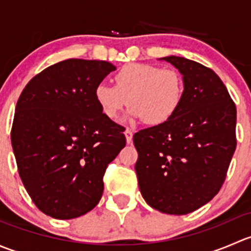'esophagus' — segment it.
<instances>
[{"label":"esophagus","instance_id":"1","mask_svg":"<svg viewBox=\"0 0 251 251\" xmlns=\"http://www.w3.org/2000/svg\"><path fill=\"white\" fill-rule=\"evenodd\" d=\"M125 137L127 143H131V142H132V131H131L130 128H126L125 130Z\"/></svg>","mask_w":251,"mask_h":251}]
</instances>
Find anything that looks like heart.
Returning a JSON list of instances; mask_svg holds the SVG:
<instances>
[{
  "label": "heart",
  "instance_id": "1",
  "mask_svg": "<svg viewBox=\"0 0 251 251\" xmlns=\"http://www.w3.org/2000/svg\"><path fill=\"white\" fill-rule=\"evenodd\" d=\"M114 81L115 86L100 82L93 92L100 113L109 120H116L128 102L131 119L160 125L170 120L183 102L184 81L175 69L132 63L124 65Z\"/></svg>",
  "mask_w": 251,
  "mask_h": 251
}]
</instances>
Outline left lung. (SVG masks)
Returning a JSON list of instances; mask_svg holds the SVG:
<instances>
[{"instance_id": "left-lung-1", "label": "left lung", "mask_w": 251, "mask_h": 251, "mask_svg": "<svg viewBox=\"0 0 251 251\" xmlns=\"http://www.w3.org/2000/svg\"><path fill=\"white\" fill-rule=\"evenodd\" d=\"M161 59L183 76L184 98L170 120L135 133V170L147 204L186 215L209 203L224 184L237 146V109L211 69L176 55Z\"/></svg>"}]
</instances>
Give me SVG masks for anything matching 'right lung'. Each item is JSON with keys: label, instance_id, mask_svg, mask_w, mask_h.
I'll list each match as a JSON object with an SVG mask.
<instances>
[{"label": "right lung", "instance_id": "1", "mask_svg": "<svg viewBox=\"0 0 251 251\" xmlns=\"http://www.w3.org/2000/svg\"><path fill=\"white\" fill-rule=\"evenodd\" d=\"M115 69L105 60H63L32 77L18 100L11 132L18 171L53 219H75L100 203L108 164L125 147L124 127L100 113L93 95Z\"/></svg>", "mask_w": 251, "mask_h": 251}]
</instances>
